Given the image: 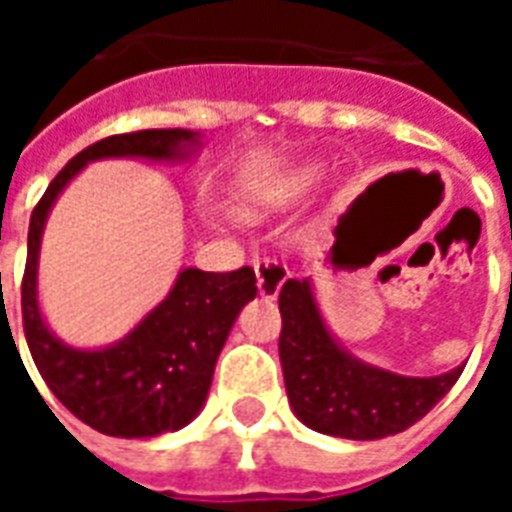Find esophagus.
<instances>
[{"label":"esophagus","mask_w":512,"mask_h":512,"mask_svg":"<svg viewBox=\"0 0 512 512\" xmlns=\"http://www.w3.org/2000/svg\"><path fill=\"white\" fill-rule=\"evenodd\" d=\"M255 277H257V290L263 299H274L282 288V282L288 279V268L282 266L274 257H263L255 260Z\"/></svg>","instance_id":"esophagus-1"}]
</instances>
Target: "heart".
Segmentation results:
<instances>
[{"mask_svg":"<svg viewBox=\"0 0 512 512\" xmlns=\"http://www.w3.org/2000/svg\"><path fill=\"white\" fill-rule=\"evenodd\" d=\"M315 183H318V172H315V169H299V172H293V175H288V178L279 183L277 200L279 202L301 200V197H307V194H310ZM260 211H263V205H260V202H249V205H246V213H249V216H257Z\"/></svg>","mask_w":512,"mask_h":512,"instance_id":"1","label":"heart"}]
</instances>
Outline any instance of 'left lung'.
I'll list each match as a JSON object with an SVG mask.
<instances>
[{
    "instance_id": "left-lung-1",
    "label": "left lung",
    "mask_w": 512,
    "mask_h": 512,
    "mask_svg": "<svg viewBox=\"0 0 512 512\" xmlns=\"http://www.w3.org/2000/svg\"><path fill=\"white\" fill-rule=\"evenodd\" d=\"M279 362L296 417L340 439H384L411 428L447 395L463 365L433 378L397 376L348 354L326 329L307 279L279 290Z\"/></svg>"
}]
</instances>
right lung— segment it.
<instances>
[{
  "label": "right lung",
  "instance_id": "add662e5",
  "mask_svg": "<svg viewBox=\"0 0 512 512\" xmlns=\"http://www.w3.org/2000/svg\"><path fill=\"white\" fill-rule=\"evenodd\" d=\"M200 134L186 128H147L106 136L73 156L32 211L27 268L21 282L24 334L35 367L62 406L106 436L147 439L180 430L200 414L211 389L213 367L224 340L246 301L257 296L249 266L227 274L183 268L156 310L142 318L120 343L82 351L49 332L38 307L40 235L60 191L98 158H186L200 145Z\"/></svg>",
  "mask_w": 512,
  "mask_h": 512
}]
</instances>
